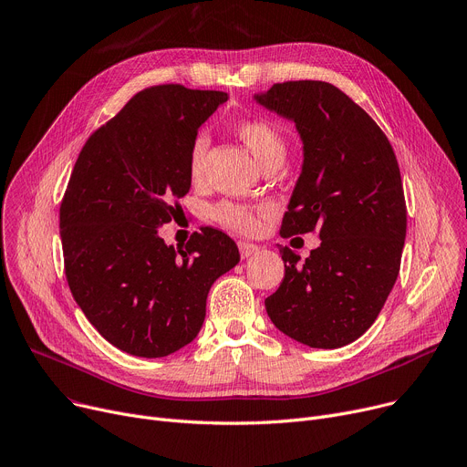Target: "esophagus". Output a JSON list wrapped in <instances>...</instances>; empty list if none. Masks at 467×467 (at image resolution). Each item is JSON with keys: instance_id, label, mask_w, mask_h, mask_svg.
Returning a JSON list of instances; mask_svg holds the SVG:
<instances>
[{"instance_id": "34e87169", "label": "esophagus", "mask_w": 467, "mask_h": 467, "mask_svg": "<svg viewBox=\"0 0 467 467\" xmlns=\"http://www.w3.org/2000/svg\"><path fill=\"white\" fill-rule=\"evenodd\" d=\"M238 250H240L242 259H250V257L259 254L261 247L257 244H252V242H238Z\"/></svg>"}]
</instances>
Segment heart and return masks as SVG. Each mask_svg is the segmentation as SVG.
<instances>
[{
  "mask_svg": "<svg viewBox=\"0 0 467 467\" xmlns=\"http://www.w3.org/2000/svg\"><path fill=\"white\" fill-rule=\"evenodd\" d=\"M234 133L247 148H250L254 158L261 165H265L266 161H270L274 158L284 160L285 140H284L282 133H279L268 119H265V118L244 119L238 123ZM206 146H208L206 137L199 135L190 148V172L193 178H197L202 172ZM215 220L222 222L229 229H234L240 233H247L255 227L254 210L240 206V204H233V202H223L217 206Z\"/></svg>",
  "mask_w": 467,
  "mask_h": 467,
  "instance_id": "obj_1",
  "label": "heart"
}]
</instances>
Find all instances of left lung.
<instances>
[{"label":"left lung","instance_id":"left-lung-1","mask_svg":"<svg viewBox=\"0 0 467 467\" xmlns=\"http://www.w3.org/2000/svg\"><path fill=\"white\" fill-rule=\"evenodd\" d=\"M254 99L291 119L302 140V171L279 233L321 238L304 263L277 245L285 275L265 300L266 314L304 346L344 348L374 325L400 272L408 212L394 150L328 82L274 84Z\"/></svg>","mask_w":467,"mask_h":467}]
</instances>
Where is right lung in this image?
<instances>
[{
    "label": "right lung",
    "mask_w": 467,
    "mask_h": 467,
    "mask_svg": "<svg viewBox=\"0 0 467 467\" xmlns=\"http://www.w3.org/2000/svg\"><path fill=\"white\" fill-rule=\"evenodd\" d=\"M225 91L151 86L84 144L59 206L67 284L88 321L121 351L167 357L197 337L206 296L240 261L204 227L185 250L160 227L192 188L190 148Z\"/></svg>",
    "instance_id": "obj_1"
}]
</instances>
